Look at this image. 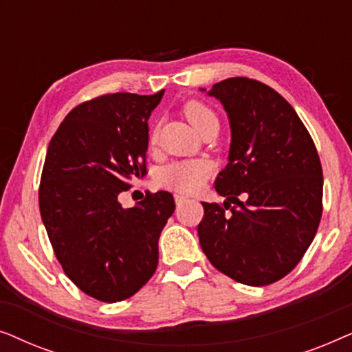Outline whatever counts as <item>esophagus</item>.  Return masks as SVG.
<instances>
[{"instance_id":"obj_1","label":"esophagus","mask_w":352,"mask_h":352,"mask_svg":"<svg viewBox=\"0 0 352 352\" xmlns=\"http://www.w3.org/2000/svg\"><path fill=\"white\" fill-rule=\"evenodd\" d=\"M175 200H176V205L177 206H181L182 204H186V201H187V199H186L184 195H175Z\"/></svg>"}]
</instances>
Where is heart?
I'll use <instances>...</instances> for the list:
<instances>
[{
  "instance_id": "heart-1",
  "label": "heart",
  "mask_w": 352,
  "mask_h": 352,
  "mask_svg": "<svg viewBox=\"0 0 352 352\" xmlns=\"http://www.w3.org/2000/svg\"><path fill=\"white\" fill-rule=\"evenodd\" d=\"M184 115L192 126L199 129L208 122H218L213 110L206 107L204 102L190 100L184 105ZM151 144L157 142V133L152 131L148 138ZM211 175V165L205 160H182L175 162L162 168L157 175L158 186L173 189L181 194H194L204 186V182Z\"/></svg>"
}]
</instances>
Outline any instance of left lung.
Listing matches in <instances>:
<instances>
[{"label":"left lung","mask_w":352,"mask_h":352,"mask_svg":"<svg viewBox=\"0 0 352 352\" xmlns=\"http://www.w3.org/2000/svg\"><path fill=\"white\" fill-rule=\"evenodd\" d=\"M208 94L224 105L232 141L214 182L228 200L201 201L200 247L228 277L269 285L295 269L316 237L324 187L319 153L295 109L261 81L235 76Z\"/></svg>","instance_id":"left-lung-1"}]
</instances>
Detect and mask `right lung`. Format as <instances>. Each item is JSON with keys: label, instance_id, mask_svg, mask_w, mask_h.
<instances>
[{"label": "right lung", "instance_id": "right-lung-1", "mask_svg": "<svg viewBox=\"0 0 352 352\" xmlns=\"http://www.w3.org/2000/svg\"><path fill=\"white\" fill-rule=\"evenodd\" d=\"M163 93L86 100L70 110L47 147L38 192L43 224L67 277L99 301H123L146 285L175 211L165 190L133 208L118 201L147 173V120Z\"/></svg>", "mask_w": 352, "mask_h": 352}]
</instances>
